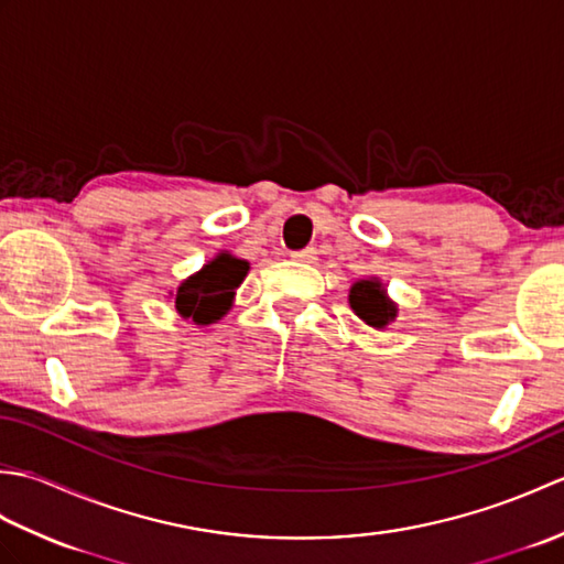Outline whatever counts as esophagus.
<instances>
[{
    "mask_svg": "<svg viewBox=\"0 0 564 564\" xmlns=\"http://www.w3.org/2000/svg\"><path fill=\"white\" fill-rule=\"evenodd\" d=\"M295 261H305V263H313L317 259V249L315 247H305L301 251H293L291 254Z\"/></svg>",
    "mask_w": 564,
    "mask_h": 564,
    "instance_id": "1",
    "label": "esophagus"
}]
</instances>
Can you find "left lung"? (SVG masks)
Instances as JSON below:
<instances>
[{
	"instance_id": "1",
	"label": "left lung",
	"mask_w": 564,
	"mask_h": 564,
	"mask_svg": "<svg viewBox=\"0 0 564 564\" xmlns=\"http://www.w3.org/2000/svg\"><path fill=\"white\" fill-rule=\"evenodd\" d=\"M349 303L354 307V313L361 317L366 325L378 327V329L386 327L388 322L394 319V313H398V307L388 301L386 289H382L378 281L354 283Z\"/></svg>"
}]
</instances>
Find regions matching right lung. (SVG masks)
Returning <instances> with one entry per match:
<instances>
[{"label":"right lung","instance_id":"right-lung-1","mask_svg":"<svg viewBox=\"0 0 564 564\" xmlns=\"http://www.w3.org/2000/svg\"><path fill=\"white\" fill-rule=\"evenodd\" d=\"M249 271V263L230 254H220L208 261L196 275L178 285L176 310L182 317H191L196 325H210L230 310L235 289Z\"/></svg>","mask_w":564,"mask_h":564}]
</instances>
